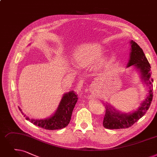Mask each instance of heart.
<instances>
[{
	"instance_id": "b5f03b06",
	"label": "heart",
	"mask_w": 157,
	"mask_h": 157,
	"mask_svg": "<svg viewBox=\"0 0 157 157\" xmlns=\"http://www.w3.org/2000/svg\"><path fill=\"white\" fill-rule=\"evenodd\" d=\"M103 48L99 45H88L79 49L74 55V60L81 68L91 66L101 57Z\"/></svg>"
}]
</instances>
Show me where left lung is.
I'll return each mask as SVG.
<instances>
[{"label":"left lung","mask_w":157,"mask_h":157,"mask_svg":"<svg viewBox=\"0 0 157 157\" xmlns=\"http://www.w3.org/2000/svg\"><path fill=\"white\" fill-rule=\"evenodd\" d=\"M131 52L127 67L132 65L135 66L140 71L142 79L144 82L149 84V94L145 101L137 110L131 113H122L112 108L111 106L106 105V112L103 119V124L108 129H124L132 126L138 120L144 116L150 106L153 99V79L151 77V66L140 46L132 40Z\"/></svg>","instance_id":"1"}]
</instances>
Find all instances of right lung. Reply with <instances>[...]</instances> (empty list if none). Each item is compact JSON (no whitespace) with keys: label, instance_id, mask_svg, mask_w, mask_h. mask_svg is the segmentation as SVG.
<instances>
[{"label":"right lung","instance_id":"1","mask_svg":"<svg viewBox=\"0 0 157 157\" xmlns=\"http://www.w3.org/2000/svg\"><path fill=\"white\" fill-rule=\"evenodd\" d=\"M78 96L74 91L66 93L61 100L56 112L49 118L45 119H31L25 117V119L29 121L31 123L49 130L59 129L66 127L71 121V115L74 108L78 101ZM20 110V108H19ZM24 115L23 112H22Z\"/></svg>","mask_w":157,"mask_h":157}]
</instances>
